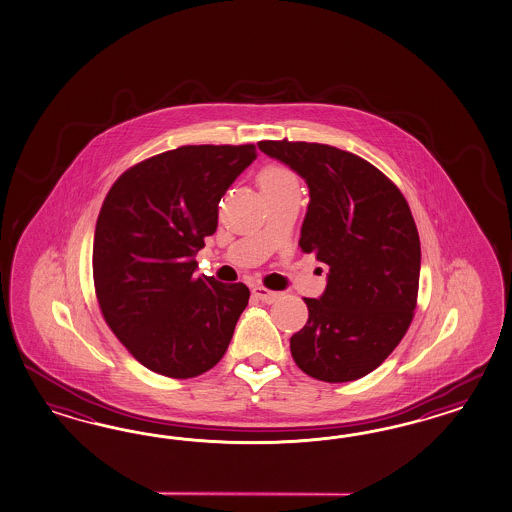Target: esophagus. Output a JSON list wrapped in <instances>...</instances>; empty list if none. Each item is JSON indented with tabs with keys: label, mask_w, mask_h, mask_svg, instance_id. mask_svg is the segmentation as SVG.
<instances>
[{
	"label": "esophagus",
	"mask_w": 512,
	"mask_h": 512,
	"mask_svg": "<svg viewBox=\"0 0 512 512\" xmlns=\"http://www.w3.org/2000/svg\"><path fill=\"white\" fill-rule=\"evenodd\" d=\"M252 295H254L256 299L263 301V303H267V305H271V303H275L277 299H280V293L271 292V290H267V288H263V286H254V288H252Z\"/></svg>",
	"instance_id": "esophagus-1"
}]
</instances>
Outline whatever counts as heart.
Masks as SVG:
<instances>
[{
  "label": "heart",
  "mask_w": 512,
  "mask_h": 512,
  "mask_svg": "<svg viewBox=\"0 0 512 512\" xmlns=\"http://www.w3.org/2000/svg\"><path fill=\"white\" fill-rule=\"evenodd\" d=\"M260 187L262 190L297 187V179L284 166H269L260 174Z\"/></svg>",
  "instance_id": "heart-1"
}]
</instances>
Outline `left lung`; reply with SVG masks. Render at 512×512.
I'll list each match as a JSON object with an SVG mask.
<instances>
[{"label":"left lung","mask_w":512,"mask_h":512,"mask_svg":"<svg viewBox=\"0 0 512 512\" xmlns=\"http://www.w3.org/2000/svg\"><path fill=\"white\" fill-rule=\"evenodd\" d=\"M310 192L299 245L329 265L307 299L308 322L290 338L297 366L327 383L359 380L391 355L417 305L421 243L408 202L365 159L325 144L265 140Z\"/></svg>","instance_id":"obj_1"}]
</instances>
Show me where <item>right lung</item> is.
Here are the masks:
<instances>
[{
    "label": "right lung",
    "instance_id": "1",
    "mask_svg": "<svg viewBox=\"0 0 512 512\" xmlns=\"http://www.w3.org/2000/svg\"><path fill=\"white\" fill-rule=\"evenodd\" d=\"M256 147L181 146L127 170L104 198L93 280L104 320L142 365L185 380L219 363L249 305L243 282L196 277L219 202Z\"/></svg>",
    "mask_w": 512,
    "mask_h": 512
}]
</instances>
